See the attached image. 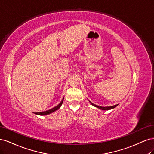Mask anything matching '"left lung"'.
<instances>
[{"mask_svg": "<svg viewBox=\"0 0 154 154\" xmlns=\"http://www.w3.org/2000/svg\"><path fill=\"white\" fill-rule=\"evenodd\" d=\"M89 102L91 103V105H92L93 106H94L96 107H97V108H98L102 110H110V109H112L114 108H115V107H116L118 106V105H114V106H97L94 103H91V102L89 101Z\"/></svg>", "mask_w": 154, "mask_h": 154, "instance_id": "left-lung-1", "label": "left lung"}]
</instances>
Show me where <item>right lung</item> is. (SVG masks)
<instances>
[{"label":"right lung","mask_w":154,"mask_h":154,"mask_svg":"<svg viewBox=\"0 0 154 154\" xmlns=\"http://www.w3.org/2000/svg\"><path fill=\"white\" fill-rule=\"evenodd\" d=\"M63 99H64V97L62 99V100L61 101V102H60V103L57 106L54 107V108L51 109H50V110H47V111L42 112H35V114H38V115H48V114H51V113L53 112H54V111H56V110H57L58 109H60V107L61 106V105H62Z\"/></svg>","instance_id":"obj_1"}]
</instances>
